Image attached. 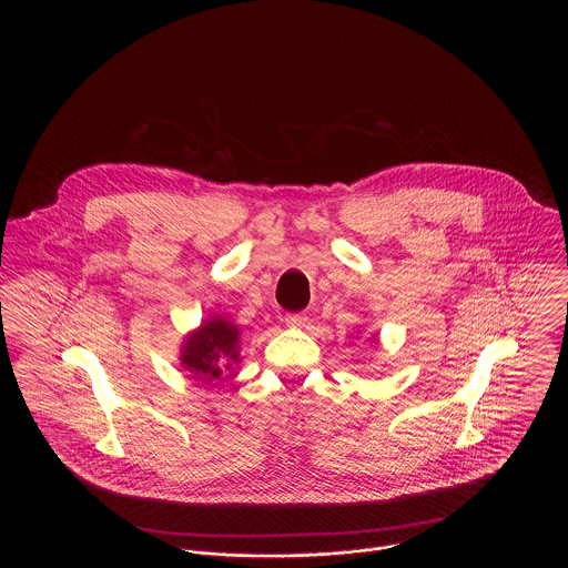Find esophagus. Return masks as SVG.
Wrapping results in <instances>:
<instances>
[{"instance_id": "obj_1", "label": "esophagus", "mask_w": 568, "mask_h": 568, "mask_svg": "<svg viewBox=\"0 0 568 568\" xmlns=\"http://www.w3.org/2000/svg\"><path fill=\"white\" fill-rule=\"evenodd\" d=\"M306 322H308V317L302 315V313H291V315H286V325H291V327H304Z\"/></svg>"}]
</instances>
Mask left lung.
<instances>
[{"label": "left lung", "mask_w": 568, "mask_h": 568, "mask_svg": "<svg viewBox=\"0 0 568 568\" xmlns=\"http://www.w3.org/2000/svg\"><path fill=\"white\" fill-rule=\"evenodd\" d=\"M372 338H374V341H376V336H372ZM372 338H369V341H372Z\"/></svg>", "instance_id": "left-lung-1"}]
</instances>
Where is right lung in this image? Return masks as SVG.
<instances>
[{
    "label": "right lung",
    "mask_w": 568,
    "mask_h": 568,
    "mask_svg": "<svg viewBox=\"0 0 568 568\" xmlns=\"http://www.w3.org/2000/svg\"><path fill=\"white\" fill-rule=\"evenodd\" d=\"M179 363L192 381L210 385L241 363V327L230 317L212 315L190 329L179 347Z\"/></svg>",
    "instance_id": "obj_1"
}]
</instances>
